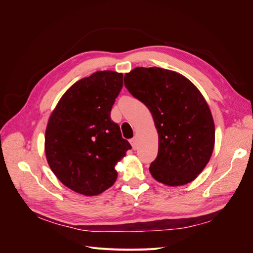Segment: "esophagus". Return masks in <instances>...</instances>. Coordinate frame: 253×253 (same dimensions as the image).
<instances>
[{
  "instance_id": "1",
  "label": "esophagus",
  "mask_w": 253,
  "mask_h": 253,
  "mask_svg": "<svg viewBox=\"0 0 253 253\" xmlns=\"http://www.w3.org/2000/svg\"><path fill=\"white\" fill-rule=\"evenodd\" d=\"M129 142H131V144H132V148L134 150H136L137 149V139H136V137H134V138H132L131 140H129Z\"/></svg>"
}]
</instances>
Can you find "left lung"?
Instances as JSON below:
<instances>
[{
	"label": "left lung",
	"instance_id": "left-lung-1",
	"mask_svg": "<svg viewBox=\"0 0 253 253\" xmlns=\"http://www.w3.org/2000/svg\"><path fill=\"white\" fill-rule=\"evenodd\" d=\"M125 85L150 110L158 132V154L149 170L167 186L194 180L211 158L215 127L209 105L182 75L160 67H136Z\"/></svg>",
	"mask_w": 253,
	"mask_h": 253
}]
</instances>
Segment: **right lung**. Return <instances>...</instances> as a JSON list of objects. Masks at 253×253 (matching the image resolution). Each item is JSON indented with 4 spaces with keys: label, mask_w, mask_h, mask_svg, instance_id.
<instances>
[{
    "label": "right lung",
    "mask_w": 253,
    "mask_h": 253,
    "mask_svg": "<svg viewBox=\"0 0 253 253\" xmlns=\"http://www.w3.org/2000/svg\"><path fill=\"white\" fill-rule=\"evenodd\" d=\"M124 75L96 72L68 88L48 119L45 154L58 179L75 192L94 196L117 179L115 166L131 144L111 119Z\"/></svg>",
    "instance_id": "1"
}]
</instances>
